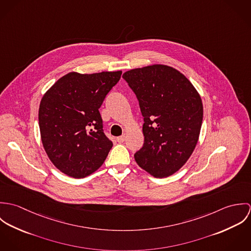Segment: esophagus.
I'll return each instance as SVG.
<instances>
[{
    "label": "esophagus",
    "instance_id": "1",
    "mask_svg": "<svg viewBox=\"0 0 251 251\" xmlns=\"http://www.w3.org/2000/svg\"><path fill=\"white\" fill-rule=\"evenodd\" d=\"M125 140H126V135H125V134H123L122 136H119V137L117 138V141H118L119 143H123Z\"/></svg>",
    "mask_w": 251,
    "mask_h": 251
}]
</instances>
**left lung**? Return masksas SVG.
<instances>
[{"mask_svg": "<svg viewBox=\"0 0 251 251\" xmlns=\"http://www.w3.org/2000/svg\"><path fill=\"white\" fill-rule=\"evenodd\" d=\"M123 77L144 117V145L134 154L137 164L155 178L173 175L198 142L203 121L200 95L182 73L165 65L130 70Z\"/></svg>", "mask_w": 251, "mask_h": 251, "instance_id": "left-lung-1", "label": "left lung"}]
</instances>
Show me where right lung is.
Segmentation results:
<instances>
[{
    "label": "right lung",
    "instance_id": "obj_1",
    "mask_svg": "<svg viewBox=\"0 0 251 251\" xmlns=\"http://www.w3.org/2000/svg\"><path fill=\"white\" fill-rule=\"evenodd\" d=\"M122 72H70L42 97L38 124L43 148L64 174L80 179L97 171L113 143L99 111Z\"/></svg>",
    "mask_w": 251,
    "mask_h": 251
}]
</instances>
